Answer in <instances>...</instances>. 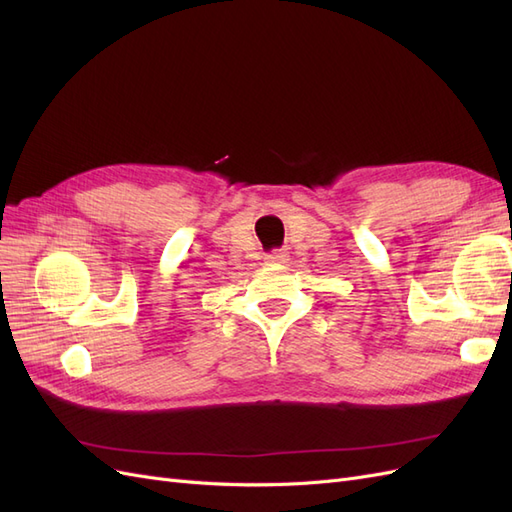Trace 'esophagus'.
<instances>
[{
	"label": "esophagus",
	"instance_id": "obj_1",
	"mask_svg": "<svg viewBox=\"0 0 512 512\" xmlns=\"http://www.w3.org/2000/svg\"><path fill=\"white\" fill-rule=\"evenodd\" d=\"M266 259L270 261V264H283V261L287 259V251L285 248H279V251H272Z\"/></svg>",
	"mask_w": 512,
	"mask_h": 512
}]
</instances>
